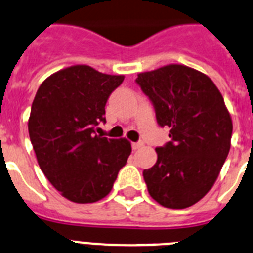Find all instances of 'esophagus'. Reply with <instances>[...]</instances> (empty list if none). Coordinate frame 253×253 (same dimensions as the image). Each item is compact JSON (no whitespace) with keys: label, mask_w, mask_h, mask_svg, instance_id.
<instances>
[{"label":"esophagus","mask_w":253,"mask_h":253,"mask_svg":"<svg viewBox=\"0 0 253 253\" xmlns=\"http://www.w3.org/2000/svg\"><path fill=\"white\" fill-rule=\"evenodd\" d=\"M142 146H144V142H142V141L133 142V144H132V150H139V149H141Z\"/></svg>","instance_id":"esophagus-1"}]
</instances>
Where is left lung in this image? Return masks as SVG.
Returning <instances> with one entry per match:
<instances>
[{"label":"left lung","instance_id":"8db88e82","mask_svg":"<svg viewBox=\"0 0 253 253\" xmlns=\"http://www.w3.org/2000/svg\"><path fill=\"white\" fill-rule=\"evenodd\" d=\"M136 84L153 104L170 141L158 146L157 163L142 172L160 205L184 209L212 187L232 139V118L223 96L206 75L183 65L140 74Z\"/></svg>","mask_w":253,"mask_h":253}]
</instances>
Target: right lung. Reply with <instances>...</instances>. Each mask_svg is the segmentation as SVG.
<instances>
[{
    "mask_svg": "<svg viewBox=\"0 0 253 253\" xmlns=\"http://www.w3.org/2000/svg\"><path fill=\"white\" fill-rule=\"evenodd\" d=\"M125 76L71 66L43 81L33 100L29 136L42 172L62 196L95 203L111 192L131 154L126 139L96 135L105 104Z\"/></svg>",
    "mask_w": 253,
    "mask_h": 253,
    "instance_id": "add662e5",
    "label": "right lung"
}]
</instances>
